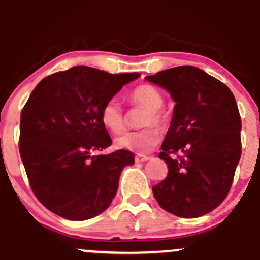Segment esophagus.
<instances>
[{
	"instance_id": "obj_1",
	"label": "esophagus",
	"mask_w": 260,
	"mask_h": 260,
	"mask_svg": "<svg viewBox=\"0 0 260 260\" xmlns=\"http://www.w3.org/2000/svg\"><path fill=\"white\" fill-rule=\"evenodd\" d=\"M135 160H136V162H145V161L150 160V157L146 155H137L135 157Z\"/></svg>"
}]
</instances>
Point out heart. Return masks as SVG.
Returning <instances> with one entry per match:
<instances>
[{"label":"heart","instance_id":"1","mask_svg":"<svg viewBox=\"0 0 260 260\" xmlns=\"http://www.w3.org/2000/svg\"><path fill=\"white\" fill-rule=\"evenodd\" d=\"M129 103L135 107L147 109L142 119V127H147L141 131L125 132L115 138V146L123 150L132 151L136 153H146L156 147L160 141V129H165L169 124V118L162 109V94L155 86L143 84L133 89L128 95ZM100 119L104 127L113 133H119L125 127V118L120 103L117 99H110L103 105L100 112ZM155 125L154 127L152 125Z\"/></svg>","mask_w":260,"mask_h":260}]
</instances>
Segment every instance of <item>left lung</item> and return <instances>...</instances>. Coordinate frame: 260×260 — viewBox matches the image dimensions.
<instances>
[{
	"label": "left lung",
	"mask_w": 260,
	"mask_h": 260,
	"mask_svg": "<svg viewBox=\"0 0 260 260\" xmlns=\"http://www.w3.org/2000/svg\"><path fill=\"white\" fill-rule=\"evenodd\" d=\"M175 100L158 157L168 175L152 186L161 208L184 218L215 210L230 191L241 156V119L231 90L193 66L147 76Z\"/></svg>",
	"instance_id": "obj_1"
}]
</instances>
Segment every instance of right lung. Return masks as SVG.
<instances>
[{
    "label": "right lung",
    "instance_id": "obj_1",
    "mask_svg": "<svg viewBox=\"0 0 260 260\" xmlns=\"http://www.w3.org/2000/svg\"><path fill=\"white\" fill-rule=\"evenodd\" d=\"M140 75H112L87 66L44 77L20 117L19 150L30 188L44 207L67 220L104 212L117 194L131 151L95 155L112 145L102 108Z\"/></svg>",
    "mask_w": 260,
    "mask_h": 260
}]
</instances>
